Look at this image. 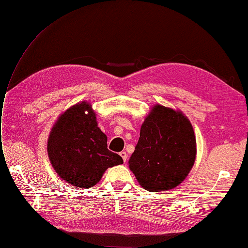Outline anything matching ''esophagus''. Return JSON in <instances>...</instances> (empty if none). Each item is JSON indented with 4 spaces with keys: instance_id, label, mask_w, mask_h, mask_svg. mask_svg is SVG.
<instances>
[{
    "instance_id": "obj_1",
    "label": "esophagus",
    "mask_w": 248,
    "mask_h": 248,
    "mask_svg": "<svg viewBox=\"0 0 248 248\" xmlns=\"http://www.w3.org/2000/svg\"><path fill=\"white\" fill-rule=\"evenodd\" d=\"M120 155H121V157L123 158V160H124V162H126V160H127V153L125 152V151H122V152H120Z\"/></svg>"
}]
</instances>
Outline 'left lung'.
Here are the masks:
<instances>
[{
  "mask_svg": "<svg viewBox=\"0 0 248 248\" xmlns=\"http://www.w3.org/2000/svg\"><path fill=\"white\" fill-rule=\"evenodd\" d=\"M196 154V137L189 120L181 111L155 106L140 127L129 169L146 190H168L187 177Z\"/></svg>",
  "mask_w": 248,
  "mask_h": 248,
  "instance_id": "left-lung-1",
  "label": "left lung"
}]
</instances>
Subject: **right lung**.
<instances>
[{"label": "right lung", "mask_w": 248, "mask_h": 248, "mask_svg": "<svg viewBox=\"0 0 248 248\" xmlns=\"http://www.w3.org/2000/svg\"><path fill=\"white\" fill-rule=\"evenodd\" d=\"M47 152L57 174L80 188L96 185L107 169L123 163L121 156L108 149V138L85 101L59 118L49 134Z\"/></svg>", "instance_id": "obj_1"}]
</instances>
